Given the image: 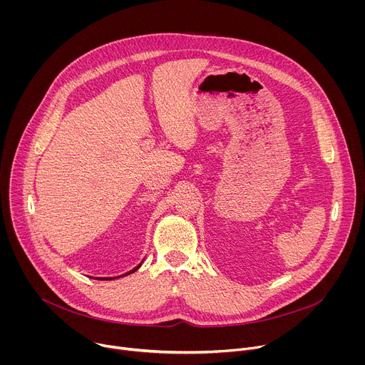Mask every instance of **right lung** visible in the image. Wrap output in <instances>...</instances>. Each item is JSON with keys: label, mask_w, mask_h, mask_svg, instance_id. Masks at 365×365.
I'll use <instances>...</instances> for the list:
<instances>
[{"label": "right lung", "mask_w": 365, "mask_h": 365, "mask_svg": "<svg viewBox=\"0 0 365 365\" xmlns=\"http://www.w3.org/2000/svg\"><path fill=\"white\" fill-rule=\"evenodd\" d=\"M141 264H143V262L137 266V267H134L133 270H130L128 273H125V274H123V276H128V274H131V273H134V272H137L140 267H141ZM123 276H118V277H123ZM118 277H93V279H96V280H114V279H118Z\"/></svg>", "instance_id": "obj_1"}]
</instances>
